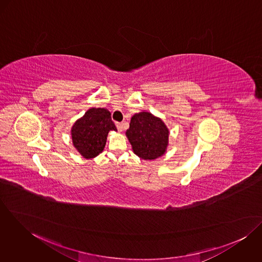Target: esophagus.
Masks as SVG:
<instances>
[{
    "label": "esophagus",
    "mask_w": 262,
    "mask_h": 262,
    "mask_svg": "<svg viewBox=\"0 0 262 262\" xmlns=\"http://www.w3.org/2000/svg\"><path fill=\"white\" fill-rule=\"evenodd\" d=\"M116 127H117V129L121 132V131L123 130V123H118V122H116Z\"/></svg>",
    "instance_id": "34e87169"
}]
</instances>
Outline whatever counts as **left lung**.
Segmentation results:
<instances>
[{
    "label": "left lung",
    "instance_id": "obj_1",
    "mask_svg": "<svg viewBox=\"0 0 262 262\" xmlns=\"http://www.w3.org/2000/svg\"><path fill=\"white\" fill-rule=\"evenodd\" d=\"M126 135L134 153L146 160L161 156L168 143V129L159 118L148 112L138 113L131 118Z\"/></svg>",
    "mask_w": 262,
    "mask_h": 262
}]
</instances>
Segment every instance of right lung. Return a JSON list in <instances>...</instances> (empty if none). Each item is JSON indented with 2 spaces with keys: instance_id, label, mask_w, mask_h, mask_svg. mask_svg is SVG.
<instances>
[{
  "instance_id": "1",
  "label": "right lung",
  "mask_w": 262,
  "mask_h": 262,
  "mask_svg": "<svg viewBox=\"0 0 262 262\" xmlns=\"http://www.w3.org/2000/svg\"><path fill=\"white\" fill-rule=\"evenodd\" d=\"M111 130L117 131L111 113L104 108H92L73 126L74 146L84 158H94L104 149Z\"/></svg>"
}]
</instances>
